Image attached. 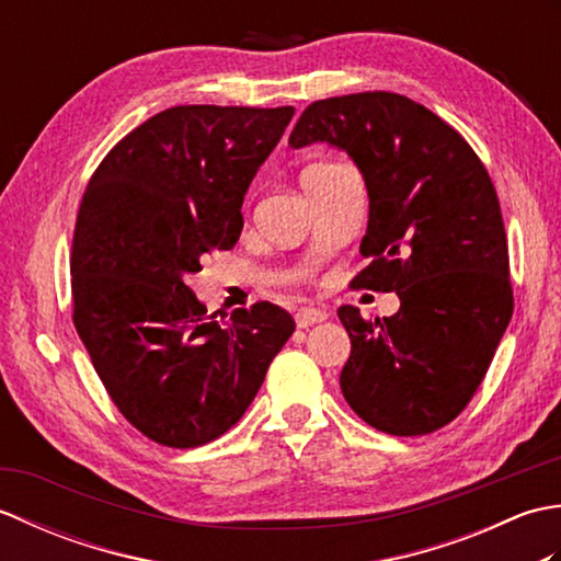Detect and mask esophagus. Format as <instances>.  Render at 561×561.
I'll return each instance as SVG.
<instances>
[{
	"mask_svg": "<svg viewBox=\"0 0 561 561\" xmlns=\"http://www.w3.org/2000/svg\"><path fill=\"white\" fill-rule=\"evenodd\" d=\"M323 320H328V311H323V308L304 306L296 311V325L299 328H311L316 323H323Z\"/></svg>",
	"mask_w": 561,
	"mask_h": 561,
	"instance_id": "obj_1",
	"label": "esophagus"
}]
</instances>
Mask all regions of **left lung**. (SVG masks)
Listing matches in <instances>:
<instances>
[{"mask_svg": "<svg viewBox=\"0 0 561 561\" xmlns=\"http://www.w3.org/2000/svg\"><path fill=\"white\" fill-rule=\"evenodd\" d=\"M316 141L347 153L366 183L368 267L352 284L400 299L376 323L337 311L352 340L342 396L378 432L432 434L480 388L514 313L496 190L468 141L400 93L311 103L289 147Z\"/></svg>", "mask_w": 561, "mask_h": 561, "instance_id": "1", "label": "left lung"}]
</instances>
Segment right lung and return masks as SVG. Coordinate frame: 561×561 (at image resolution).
<instances>
[{"mask_svg": "<svg viewBox=\"0 0 561 561\" xmlns=\"http://www.w3.org/2000/svg\"><path fill=\"white\" fill-rule=\"evenodd\" d=\"M291 117V105H175L117 141L83 193L75 325L117 410L161 446L229 432L296 328L267 301L221 323L187 287L209 250L236 245L243 197Z\"/></svg>", "mask_w": 561, "mask_h": 561, "instance_id": "right-lung-1", "label": "right lung"}]
</instances>
